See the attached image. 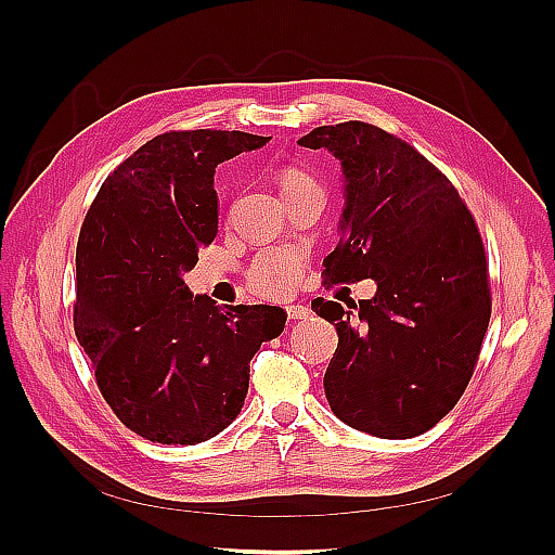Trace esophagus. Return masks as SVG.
I'll return each instance as SVG.
<instances>
[{
  "label": "esophagus",
  "mask_w": 555,
  "mask_h": 555,
  "mask_svg": "<svg viewBox=\"0 0 555 555\" xmlns=\"http://www.w3.org/2000/svg\"><path fill=\"white\" fill-rule=\"evenodd\" d=\"M287 314H289V319H308L312 314V310L306 306H289Z\"/></svg>",
  "instance_id": "1"
}]
</instances>
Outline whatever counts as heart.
<instances>
[{"mask_svg":"<svg viewBox=\"0 0 555 555\" xmlns=\"http://www.w3.org/2000/svg\"><path fill=\"white\" fill-rule=\"evenodd\" d=\"M280 182H282V194L317 184V180L310 173L300 171V169L284 171ZM296 271H298V259L292 255V251H282V249L273 251V263H271V271H268V278H266V287L275 289V292L289 289L296 280Z\"/></svg>","mask_w":555,"mask_h":555,"instance_id":"obj_1","label":"heart"}]
</instances>
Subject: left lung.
<instances>
[{
    "label": "left lung",
    "mask_w": 555,
    "mask_h": 555,
    "mask_svg": "<svg viewBox=\"0 0 555 555\" xmlns=\"http://www.w3.org/2000/svg\"><path fill=\"white\" fill-rule=\"evenodd\" d=\"M298 145L343 164V238L324 282L375 280L371 300H314L338 328L324 391L347 426L408 440L449 414L475 373L491 319L483 243L451 180L375 125L317 127Z\"/></svg>",
    "instance_id": "1"
}]
</instances>
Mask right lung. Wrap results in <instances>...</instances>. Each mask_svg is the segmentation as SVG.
Instances as JSON below:
<instances>
[{
  "instance_id": "right-lung-1",
  "label": "right lung",
  "mask_w": 555,
  "mask_h": 555,
  "mask_svg": "<svg viewBox=\"0 0 555 555\" xmlns=\"http://www.w3.org/2000/svg\"><path fill=\"white\" fill-rule=\"evenodd\" d=\"M271 137L166 131L104 180L76 247L74 331L120 422L159 444H198L238 416L249 361L282 333L275 306H217L184 273L217 236L215 166Z\"/></svg>"
}]
</instances>
